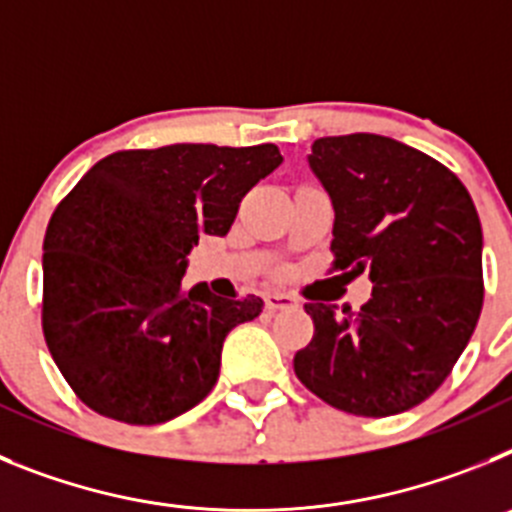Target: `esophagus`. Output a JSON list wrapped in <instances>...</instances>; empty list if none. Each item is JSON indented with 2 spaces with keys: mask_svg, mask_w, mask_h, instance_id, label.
I'll return each mask as SVG.
<instances>
[{
  "mask_svg": "<svg viewBox=\"0 0 512 512\" xmlns=\"http://www.w3.org/2000/svg\"><path fill=\"white\" fill-rule=\"evenodd\" d=\"M264 305L269 312H277V310H292V307H297L295 297L287 295V292H269V295L264 297Z\"/></svg>",
  "mask_w": 512,
  "mask_h": 512,
  "instance_id": "1",
  "label": "esophagus"
}]
</instances>
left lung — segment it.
Returning <instances> with one entry per match:
<instances>
[{
    "mask_svg": "<svg viewBox=\"0 0 512 512\" xmlns=\"http://www.w3.org/2000/svg\"><path fill=\"white\" fill-rule=\"evenodd\" d=\"M307 158L336 210L330 271H369L374 287L361 310L307 302L315 333L295 374L343 413H405L441 387L477 328V207L454 171L384 135L318 138Z\"/></svg>",
    "mask_w": 512,
    "mask_h": 512,
    "instance_id": "left-lung-1",
    "label": "left lung"
}]
</instances>
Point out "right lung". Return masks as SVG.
Returning <instances> with one entry per match:
<instances>
[{
	"instance_id": "1",
	"label": "right lung",
	"mask_w": 512,
	"mask_h": 512,
	"mask_svg": "<svg viewBox=\"0 0 512 512\" xmlns=\"http://www.w3.org/2000/svg\"><path fill=\"white\" fill-rule=\"evenodd\" d=\"M282 164L274 143H176L104 156L53 210L43 238V336L74 395L104 418L156 425L205 400L223 341L256 295L182 284L200 235H225Z\"/></svg>"
}]
</instances>
